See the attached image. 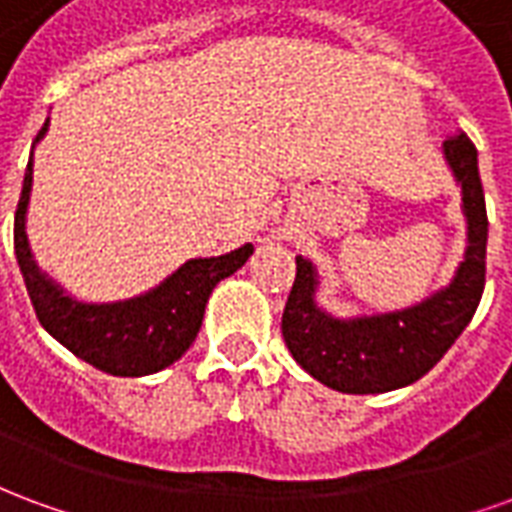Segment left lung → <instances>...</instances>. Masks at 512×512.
Returning <instances> with one entry per match:
<instances>
[{
	"mask_svg": "<svg viewBox=\"0 0 512 512\" xmlns=\"http://www.w3.org/2000/svg\"><path fill=\"white\" fill-rule=\"evenodd\" d=\"M444 158L461 186L466 252L447 288L414 307L337 318L318 307V268L296 257V282L282 312L285 345L315 381L345 395H378L419 381L472 321L485 288L488 213L477 169V147L458 131Z\"/></svg>",
	"mask_w": 512,
	"mask_h": 512,
	"instance_id": "1",
	"label": "left lung"
}]
</instances>
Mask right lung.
<instances>
[{
  "label": "right lung",
  "mask_w": 512,
  "mask_h": 512,
  "mask_svg": "<svg viewBox=\"0 0 512 512\" xmlns=\"http://www.w3.org/2000/svg\"><path fill=\"white\" fill-rule=\"evenodd\" d=\"M49 131V120L35 145ZM32 191V158L24 172L13 244L29 301L40 326L87 365L109 376L139 378L164 370L189 351L200 332L205 304L224 277L244 266L255 246L244 244L219 257H194L142 296L109 304H90L68 296L32 260L27 241V205Z\"/></svg>",
  "instance_id": "add662e5"
}]
</instances>
